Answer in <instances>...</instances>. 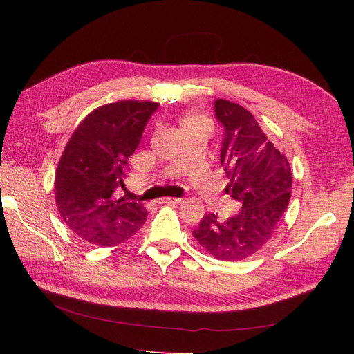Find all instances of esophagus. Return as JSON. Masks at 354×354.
Masks as SVG:
<instances>
[{
	"label": "esophagus",
	"mask_w": 354,
	"mask_h": 354,
	"mask_svg": "<svg viewBox=\"0 0 354 354\" xmlns=\"http://www.w3.org/2000/svg\"><path fill=\"white\" fill-rule=\"evenodd\" d=\"M159 203H167V205H177V203L181 202L180 198H160L158 201Z\"/></svg>",
	"instance_id": "obj_1"
}]
</instances>
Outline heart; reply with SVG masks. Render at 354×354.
Masks as SVG:
<instances>
[{
  "instance_id": "heart-1",
  "label": "heart",
  "mask_w": 354,
  "mask_h": 354,
  "mask_svg": "<svg viewBox=\"0 0 354 354\" xmlns=\"http://www.w3.org/2000/svg\"><path fill=\"white\" fill-rule=\"evenodd\" d=\"M189 125H201V127L208 128V121L199 115H187L181 120V128L189 127Z\"/></svg>"
}]
</instances>
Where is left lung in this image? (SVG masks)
Returning <instances> with one entry per match:
<instances>
[{
  "label": "left lung",
  "mask_w": 354,
  "mask_h": 354,
  "mask_svg": "<svg viewBox=\"0 0 354 354\" xmlns=\"http://www.w3.org/2000/svg\"><path fill=\"white\" fill-rule=\"evenodd\" d=\"M214 113L224 130L220 162L230 180L226 194L242 207L227 221H218L214 214L205 216L194 236L216 259L236 261L270 239L288 207L292 174L288 159L245 108L217 99Z\"/></svg>",
  "instance_id": "1"
}]
</instances>
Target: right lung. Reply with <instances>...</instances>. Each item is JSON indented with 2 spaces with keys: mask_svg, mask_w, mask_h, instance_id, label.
<instances>
[{
  "mask_svg": "<svg viewBox=\"0 0 354 354\" xmlns=\"http://www.w3.org/2000/svg\"><path fill=\"white\" fill-rule=\"evenodd\" d=\"M158 103L122 100L100 106L73 131L56 171V205L66 226L90 243L120 245L147 217L142 205L118 196L128 159Z\"/></svg>",
  "mask_w": 354,
  "mask_h": 354,
  "instance_id": "add662e5",
  "label": "right lung"
}]
</instances>
